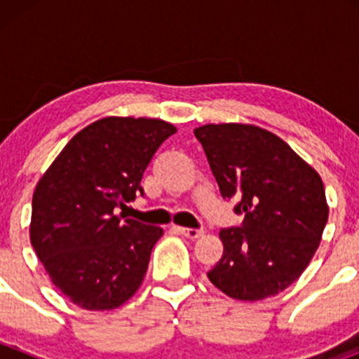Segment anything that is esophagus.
Here are the masks:
<instances>
[{"label":"esophagus","instance_id":"esophagus-1","mask_svg":"<svg viewBox=\"0 0 359 359\" xmlns=\"http://www.w3.org/2000/svg\"><path fill=\"white\" fill-rule=\"evenodd\" d=\"M177 233H180L182 236L189 238V240H196V238L203 236V229H191V227H175Z\"/></svg>","mask_w":359,"mask_h":359}]
</instances>
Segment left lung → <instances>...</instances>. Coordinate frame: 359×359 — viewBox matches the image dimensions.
<instances>
[{
    "mask_svg": "<svg viewBox=\"0 0 359 359\" xmlns=\"http://www.w3.org/2000/svg\"><path fill=\"white\" fill-rule=\"evenodd\" d=\"M224 200L236 198L240 227L220 229L222 259L208 280L238 300L283 292L304 273L328 220L321 177L285 140L253 125L194 130Z\"/></svg>",
    "mask_w": 359,
    "mask_h": 359,
    "instance_id": "1",
    "label": "left lung"
}]
</instances>
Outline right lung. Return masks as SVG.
Instances as JSON below:
<instances>
[{"label": "right lung", "instance_id": "right-lung-1", "mask_svg": "<svg viewBox=\"0 0 359 359\" xmlns=\"http://www.w3.org/2000/svg\"><path fill=\"white\" fill-rule=\"evenodd\" d=\"M175 132L163 119H99L69 140L36 186L31 245L76 306L116 309L139 290L163 229L118 208L144 194L147 165Z\"/></svg>", "mask_w": 359, "mask_h": 359}]
</instances>
